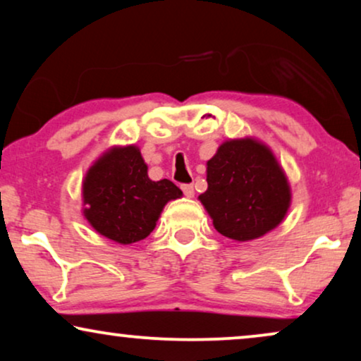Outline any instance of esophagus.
Here are the masks:
<instances>
[{"mask_svg":"<svg viewBox=\"0 0 361 361\" xmlns=\"http://www.w3.org/2000/svg\"><path fill=\"white\" fill-rule=\"evenodd\" d=\"M180 189H182V192H184V195L189 197V199H190V197H194V194H195L194 185H192V184H182Z\"/></svg>","mask_w":361,"mask_h":361,"instance_id":"esophagus-1","label":"esophagus"}]
</instances>
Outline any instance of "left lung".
I'll list each match as a JSON object with an SVG mask.
<instances>
[{"label":"left lung","instance_id":"left-lung-1","mask_svg":"<svg viewBox=\"0 0 361 361\" xmlns=\"http://www.w3.org/2000/svg\"><path fill=\"white\" fill-rule=\"evenodd\" d=\"M207 190L199 199L215 230L236 241L255 240L283 221L290 190L268 147L250 140H230L207 162Z\"/></svg>","mask_w":361,"mask_h":361}]
</instances>
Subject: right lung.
<instances>
[{"label": "right lung", "instance_id": "1", "mask_svg": "<svg viewBox=\"0 0 361 361\" xmlns=\"http://www.w3.org/2000/svg\"><path fill=\"white\" fill-rule=\"evenodd\" d=\"M182 190L169 179L151 180L136 146L105 152L83 180L85 219L98 233L116 243L145 240L154 230L162 209Z\"/></svg>", "mask_w": 361, "mask_h": 361}]
</instances>
